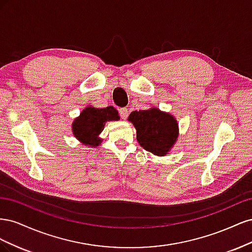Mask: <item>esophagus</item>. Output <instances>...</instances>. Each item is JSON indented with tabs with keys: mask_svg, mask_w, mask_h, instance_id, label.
I'll use <instances>...</instances> for the list:
<instances>
[{
	"mask_svg": "<svg viewBox=\"0 0 252 252\" xmlns=\"http://www.w3.org/2000/svg\"><path fill=\"white\" fill-rule=\"evenodd\" d=\"M120 116L123 120H126L128 117V109L127 108H121L120 109Z\"/></svg>",
	"mask_w": 252,
	"mask_h": 252,
	"instance_id": "1",
	"label": "esophagus"
}]
</instances>
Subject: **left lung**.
I'll use <instances>...</instances> for the list:
<instances>
[{"instance_id":"8db88e82","label":"left lung","mask_w":252,"mask_h":252,"mask_svg":"<svg viewBox=\"0 0 252 252\" xmlns=\"http://www.w3.org/2000/svg\"><path fill=\"white\" fill-rule=\"evenodd\" d=\"M136 130L141 146L158 157H164L173 147L179 136V123L172 114L152 107L134 110L128 117Z\"/></svg>"}]
</instances>
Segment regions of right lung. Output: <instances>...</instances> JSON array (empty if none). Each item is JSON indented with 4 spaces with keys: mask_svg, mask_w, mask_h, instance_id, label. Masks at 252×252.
Masks as SVG:
<instances>
[{
    "mask_svg": "<svg viewBox=\"0 0 252 252\" xmlns=\"http://www.w3.org/2000/svg\"><path fill=\"white\" fill-rule=\"evenodd\" d=\"M119 120V112L112 106H108L106 108L87 106L81 111L80 116L73 120L71 125L72 132L74 138L82 144L94 148L100 146V144L103 142L100 134L104 130L106 122Z\"/></svg>",
    "mask_w": 252,
    "mask_h": 252,
    "instance_id": "1",
    "label": "right lung"
}]
</instances>
